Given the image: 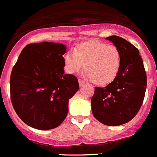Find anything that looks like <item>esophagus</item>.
I'll return each mask as SVG.
<instances>
[{"label": "esophagus", "mask_w": 157, "mask_h": 157, "mask_svg": "<svg viewBox=\"0 0 157 157\" xmlns=\"http://www.w3.org/2000/svg\"><path fill=\"white\" fill-rule=\"evenodd\" d=\"M78 83H79V86H82V85H84L85 84V82L83 81V80L82 79H78Z\"/></svg>", "instance_id": "obj_1"}]
</instances>
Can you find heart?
Segmentation results:
<instances>
[{
	"instance_id": "obj_1",
	"label": "heart",
	"mask_w": 157,
	"mask_h": 157,
	"mask_svg": "<svg viewBox=\"0 0 157 157\" xmlns=\"http://www.w3.org/2000/svg\"><path fill=\"white\" fill-rule=\"evenodd\" d=\"M63 61L67 73L75 74L83 68L85 77L103 86L113 82L120 73L122 54L115 46L88 41L77 45L73 52H67Z\"/></svg>"
}]
</instances>
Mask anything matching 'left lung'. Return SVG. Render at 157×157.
Returning <instances> with one entry per match:
<instances>
[{
    "label": "left lung",
    "instance_id": "1",
    "mask_svg": "<svg viewBox=\"0 0 157 157\" xmlns=\"http://www.w3.org/2000/svg\"><path fill=\"white\" fill-rule=\"evenodd\" d=\"M122 54L120 73L105 87H95L91 111L97 120L107 126H119L136 116L143 103L147 75L139 50L119 36L107 37Z\"/></svg>",
    "mask_w": 157,
    "mask_h": 157
}]
</instances>
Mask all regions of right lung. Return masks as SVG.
<instances>
[{
  "mask_svg": "<svg viewBox=\"0 0 157 157\" xmlns=\"http://www.w3.org/2000/svg\"><path fill=\"white\" fill-rule=\"evenodd\" d=\"M67 46L43 41L27 45L10 76L12 104L25 124L39 130L58 127L69 99L79 88L77 78L64 74Z\"/></svg>",
  "mask_w": 157,
  "mask_h": 157,
  "instance_id": "right-lung-1",
  "label": "right lung"
}]
</instances>
